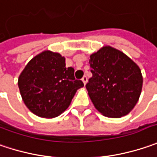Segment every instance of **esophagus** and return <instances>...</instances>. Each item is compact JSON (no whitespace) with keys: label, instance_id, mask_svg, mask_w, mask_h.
Returning a JSON list of instances; mask_svg holds the SVG:
<instances>
[{"label":"esophagus","instance_id":"esophagus-1","mask_svg":"<svg viewBox=\"0 0 157 157\" xmlns=\"http://www.w3.org/2000/svg\"><path fill=\"white\" fill-rule=\"evenodd\" d=\"M82 82L84 83V85H86V83H87V82H88V78H87V76H83L82 79Z\"/></svg>","mask_w":157,"mask_h":157}]
</instances>
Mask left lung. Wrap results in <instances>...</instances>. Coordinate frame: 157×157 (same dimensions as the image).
Instances as JSON below:
<instances>
[{"label": "left lung", "instance_id": "left-lung-1", "mask_svg": "<svg viewBox=\"0 0 157 157\" xmlns=\"http://www.w3.org/2000/svg\"><path fill=\"white\" fill-rule=\"evenodd\" d=\"M92 77L86 84L95 108L108 118L130 113L140 98L143 77L139 66L123 52L105 45L90 54Z\"/></svg>", "mask_w": 157, "mask_h": 157}]
</instances>
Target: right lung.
<instances>
[{
	"mask_svg": "<svg viewBox=\"0 0 157 157\" xmlns=\"http://www.w3.org/2000/svg\"><path fill=\"white\" fill-rule=\"evenodd\" d=\"M66 67L65 57L45 50L31 59L18 77L24 105L38 117L52 119L65 112L83 82Z\"/></svg>",
	"mask_w": 157,
	"mask_h": 157,
	"instance_id": "obj_1",
	"label": "right lung"
}]
</instances>
